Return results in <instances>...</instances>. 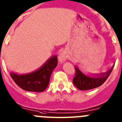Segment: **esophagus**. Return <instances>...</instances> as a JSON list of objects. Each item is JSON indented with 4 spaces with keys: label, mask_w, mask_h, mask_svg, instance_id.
<instances>
[{
    "label": "esophagus",
    "mask_w": 122,
    "mask_h": 122,
    "mask_svg": "<svg viewBox=\"0 0 122 122\" xmlns=\"http://www.w3.org/2000/svg\"><path fill=\"white\" fill-rule=\"evenodd\" d=\"M68 58V54L66 51H63L59 56V61L60 63H63Z\"/></svg>",
    "instance_id": "obj_1"
}]
</instances>
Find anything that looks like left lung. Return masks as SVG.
Listing matches in <instances>:
<instances>
[{"label": "left lung", "instance_id": "1", "mask_svg": "<svg viewBox=\"0 0 122 122\" xmlns=\"http://www.w3.org/2000/svg\"><path fill=\"white\" fill-rule=\"evenodd\" d=\"M114 66L107 72L100 74H96L94 76H86L76 66L74 67L76 76L72 80L74 85L80 90H88L97 88L107 80L113 69Z\"/></svg>", "mask_w": 122, "mask_h": 122}]
</instances>
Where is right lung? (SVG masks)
Masks as SVG:
<instances>
[{
  "instance_id": "obj_1",
  "label": "right lung",
  "mask_w": 122,
  "mask_h": 122,
  "mask_svg": "<svg viewBox=\"0 0 122 122\" xmlns=\"http://www.w3.org/2000/svg\"><path fill=\"white\" fill-rule=\"evenodd\" d=\"M57 65V57L54 56L34 72L21 75L11 72L10 76L14 82L25 91L43 92L48 86L51 74Z\"/></svg>"
}]
</instances>
